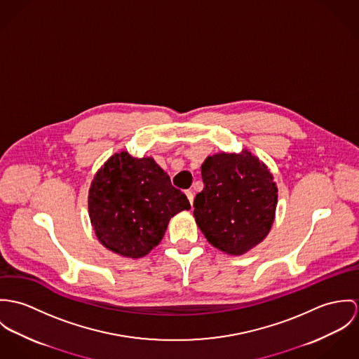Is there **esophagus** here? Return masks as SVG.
Masks as SVG:
<instances>
[{
    "mask_svg": "<svg viewBox=\"0 0 359 359\" xmlns=\"http://www.w3.org/2000/svg\"><path fill=\"white\" fill-rule=\"evenodd\" d=\"M186 196H187V198L190 201V203H191V206H193V202H194V194H193V191H186Z\"/></svg>",
    "mask_w": 359,
    "mask_h": 359,
    "instance_id": "1",
    "label": "esophagus"
}]
</instances>
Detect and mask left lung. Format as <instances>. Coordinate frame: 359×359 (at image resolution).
I'll use <instances>...</instances> for the list:
<instances>
[{
  "instance_id": "left-lung-1",
  "label": "left lung",
  "mask_w": 359,
  "mask_h": 359,
  "mask_svg": "<svg viewBox=\"0 0 359 359\" xmlns=\"http://www.w3.org/2000/svg\"><path fill=\"white\" fill-rule=\"evenodd\" d=\"M203 190L196 223L216 249L241 256L266 238L276 219L278 187L263 161L248 150L217 153L201 165Z\"/></svg>"
}]
</instances>
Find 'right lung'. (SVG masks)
<instances>
[{"label":"right lung","instance_id":"right-lung-1","mask_svg":"<svg viewBox=\"0 0 359 359\" xmlns=\"http://www.w3.org/2000/svg\"><path fill=\"white\" fill-rule=\"evenodd\" d=\"M191 208L153 157L111 156L96 172L89 194L90 224L99 242L121 257L140 259L165 236L170 217Z\"/></svg>","mask_w":359,"mask_h":359}]
</instances>
